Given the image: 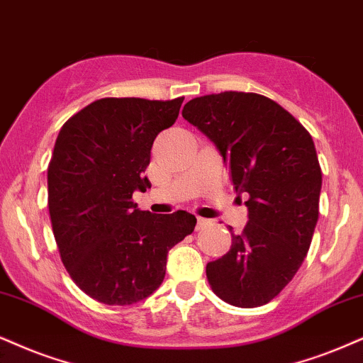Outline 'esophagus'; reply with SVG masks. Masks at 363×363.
Wrapping results in <instances>:
<instances>
[{
  "instance_id": "1",
  "label": "esophagus",
  "mask_w": 363,
  "mask_h": 363,
  "mask_svg": "<svg viewBox=\"0 0 363 363\" xmlns=\"http://www.w3.org/2000/svg\"><path fill=\"white\" fill-rule=\"evenodd\" d=\"M207 225H208V220H207V218L199 217V220H196V230L203 229V227H207Z\"/></svg>"
}]
</instances>
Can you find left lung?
<instances>
[{"instance_id":"8db88e82","label":"left lung","mask_w":363,"mask_h":363,"mask_svg":"<svg viewBox=\"0 0 363 363\" xmlns=\"http://www.w3.org/2000/svg\"><path fill=\"white\" fill-rule=\"evenodd\" d=\"M182 116L220 151L235 194L249 195L244 230L207 264L210 288L232 306L266 305L298 272L318 222L321 168L311 134L254 92L195 97Z\"/></svg>"}]
</instances>
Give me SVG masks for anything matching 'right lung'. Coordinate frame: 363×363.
Instances as JSON below:
<instances>
[{
    "label": "right lung",
    "mask_w": 363,
    "mask_h": 363,
    "mask_svg": "<svg viewBox=\"0 0 363 363\" xmlns=\"http://www.w3.org/2000/svg\"><path fill=\"white\" fill-rule=\"evenodd\" d=\"M183 97H104L75 113L58 133L48 164V212L67 272L87 296L124 306L163 283L168 250L195 229L185 210L153 216L133 202L158 133Z\"/></svg>",
    "instance_id": "right-lung-1"
}]
</instances>
